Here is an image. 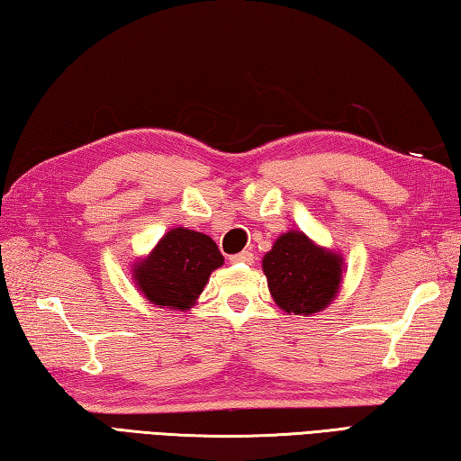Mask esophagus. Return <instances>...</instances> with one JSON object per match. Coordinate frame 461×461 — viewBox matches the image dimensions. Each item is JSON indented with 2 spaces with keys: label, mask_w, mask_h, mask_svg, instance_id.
I'll use <instances>...</instances> for the list:
<instances>
[{
  "label": "esophagus",
  "mask_w": 461,
  "mask_h": 461,
  "mask_svg": "<svg viewBox=\"0 0 461 461\" xmlns=\"http://www.w3.org/2000/svg\"><path fill=\"white\" fill-rule=\"evenodd\" d=\"M231 264H254V254L251 251H241V254H236L230 258Z\"/></svg>",
  "instance_id": "34e87169"
}]
</instances>
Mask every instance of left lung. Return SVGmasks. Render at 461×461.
I'll list each match as a JSON object with an SVG mask.
<instances>
[{
	"mask_svg": "<svg viewBox=\"0 0 461 461\" xmlns=\"http://www.w3.org/2000/svg\"><path fill=\"white\" fill-rule=\"evenodd\" d=\"M346 261L300 230L279 236L261 259L267 287L277 308L310 318L330 308L344 282Z\"/></svg>",
	"mask_w": 461,
	"mask_h": 461,
	"instance_id": "obj_1",
	"label": "left lung"
}]
</instances>
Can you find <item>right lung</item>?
Instances as JSON below:
<instances>
[{"label":"right lung","instance_id":"1","mask_svg":"<svg viewBox=\"0 0 461 461\" xmlns=\"http://www.w3.org/2000/svg\"><path fill=\"white\" fill-rule=\"evenodd\" d=\"M223 266L215 241L202 231L171 228L148 256L133 261V284L156 308L187 312L197 303L213 269Z\"/></svg>","mask_w":461,"mask_h":461}]
</instances>
